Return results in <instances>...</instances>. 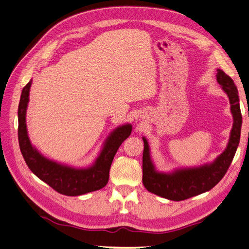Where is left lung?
Wrapping results in <instances>:
<instances>
[{"mask_svg":"<svg viewBox=\"0 0 249 249\" xmlns=\"http://www.w3.org/2000/svg\"><path fill=\"white\" fill-rule=\"evenodd\" d=\"M216 79L229 97L231 112L233 115V126L231 129L227 148L221 156H218L214 162L209 165L195 167V169L179 170L172 174H163V173L155 171L151 156H149L147 141L145 138H143L142 181L144 187L151 193L170 200H184L211 190L226 174L233 160L236 148L239 146L242 113L239 104L238 89H236L233 80L219 69L217 70Z\"/></svg>","mask_w":249,"mask_h":249,"instance_id":"8db88e82","label":"left lung"}]
</instances>
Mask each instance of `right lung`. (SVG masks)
<instances>
[{
	"label": "right lung",
	"mask_w": 249,
	"mask_h": 249,
	"mask_svg": "<svg viewBox=\"0 0 249 249\" xmlns=\"http://www.w3.org/2000/svg\"><path fill=\"white\" fill-rule=\"evenodd\" d=\"M32 80L23 88L18 108V139L20 151L27 166L42 181L57 192L67 196H77L104 188L108 182L109 171L121 144L129 137L131 125L119 127L107 139L94 165L89 169H72L45 159L35 149L27 136L25 113Z\"/></svg>",
	"instance_id": "add662e5"
}]
</instances>
